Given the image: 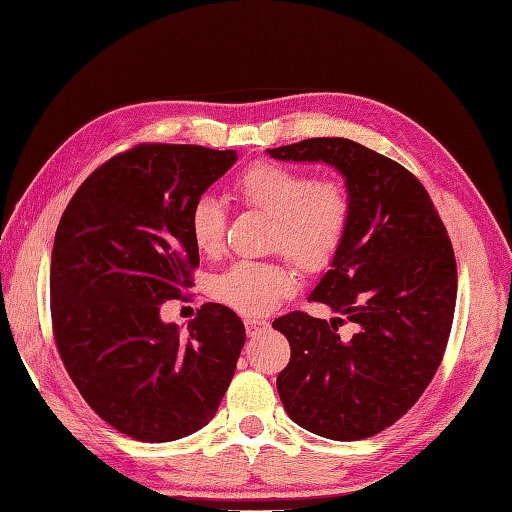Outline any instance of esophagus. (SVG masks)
I'll list each match as a JSON object with an SVG mask.
<instances>
[{"label": "esophagus", "instance_id": "obj_1", "mask_svg": "<svg viewBox=\"0 0 512 512\" xmlns=\"http://www.w3.org/2000/svg\"><path fill=\"white\" fill-rule=\"evenodd\" d=\"M267 321L265 318H247L245 321V327H247V334L249 336H256V334H260L263 330H267Z\"/></svg>", "mask_w": 512, "mask_h": 512}]
</instances>
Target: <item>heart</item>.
<instances>
[{"instance_id":"heart-1","label":"heart","mask_w":512,"mask_h":512,"mask_svg":"<svg viewBox=\"0 0 512 512\" xmlns=\"http://www.w3.org/2000/svg\"><path fill=\"white\" fill-rule=\"evenodd\" d=\"M234 194L247 207L272 216L269 247L289 256L303 272H323L345 240L352 202L336 180H314L303 169L256 162L234 182ZM227 214L214 196H200L189 211L191 243L202 256H216L225 243ZM298 276L285 260H240L211 278L218 303L247 316L272 312L294 294Z\"/></svg>"}]
</instances>
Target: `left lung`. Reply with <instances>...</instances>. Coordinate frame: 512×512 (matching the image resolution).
Returning <instances> with one entry per match:
<instances>
[{
	"label": "left lung",
	"mask_w": 512,
	"mask_h": 512,
	"mask_svg": "<svg viewBox=\"0 0 512 512\" xmlns=\"http://www.w3.org/2000/svg\"><path fill=\"white\" fill-rule=\"evenodd\" d=\"M267 153L334 167L352 202L339 254L310 294L339 316L289 312L272 323L292 347L278 394L318 437H374L417 403L446 352L457 303L448 231L421 182L359 142L312 138ZM343 317L357 327L347 342L335 332Z\"/></svg>",
	"instance_id": "obj_1"
}]
</instances>
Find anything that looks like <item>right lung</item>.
<instances>
[{
  "mask_svg": "<svg viewBox=\"0 0 512 512\" xmlns=\"http://www.w3.org/2000/svg\"><path fill=\"white\" fill-rule=\"evenodd\" d=\"M236 151L138 144L95 169L55 231L51 316L84 401L136 441H176L214 419L245 345V325L205 303L187 334L160 307L194 285V202Z\"/></svg>",
  "mask_w": 512,
  "mask_h": 512,
  "instance_id": "right-lung-1",
  "label": "right lung"
}]
</instances>
